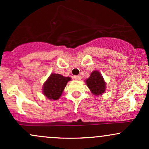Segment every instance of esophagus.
<instances>
[{
  "label": "esophagus",
  "instance_id": "34e87169",
  "mask_svg": "<svg viewBox=\"0 0 149 149\" xmlns=\"http://www.w3.org/2000/svg\"><path fill=\"white\" fill-rule=\"evenodd\" d=\"M74 79L76 80H80V79H81V76H75L74 77Z\"/></svg>",
  "mask_w": 149,
  "mask_h": 149
}]
</instances>
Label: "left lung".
<instances>
[{
  "instance_id": "1",
  "label": "left lung",
  "mask_w": 149,
  "mask_h": 149,
  "mask_svg": "<svg viewBox=\"0 0 149 149\" xmlns=\"http://www.w3.org/2000/svg\"><path fill=\"white\" fill-rule=\"evenodd\" d=\"M85 83L92 93L95 95H101L105 92L106 83L103 76L99 71H92Z\"/></svg>"
}]
</instances>
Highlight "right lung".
I'll return each instance as SVG.
<instances>
[{
	"instance_id": "right-lung-1",
	"label": "right lung",
	"mask_w": 149,
	"mask_h": 149,
	"mask_svg": "<svg viewBox=\"0 0 149 149\" xmlns=\"http://www.w3.org/2000/svg\"><path fill=\"white\" fill-rule=\"evenodd\" d=\"M71 80L69 77H64L58 73H52L42 87V93L49 100H57L62 95L65 87Z\"/></svg>"
}]
</instances>
